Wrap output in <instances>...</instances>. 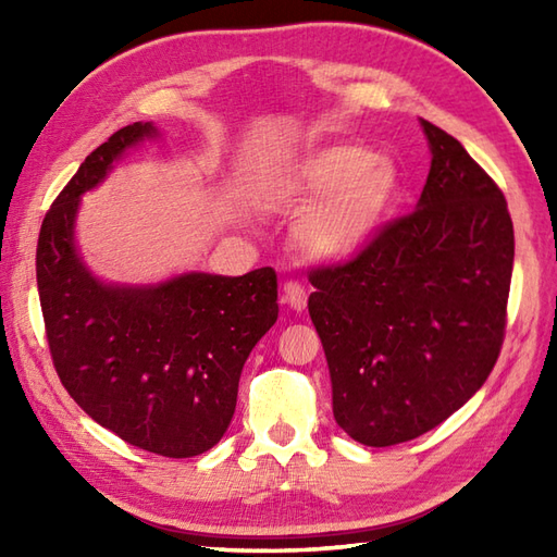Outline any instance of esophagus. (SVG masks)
I'll return each mask as SVG.
<instances>
[{
  "instance_id": "obj_1",
  "label": "esophagus",
  "mask_w": 557,
  "mask_h": 557,
  "mask_svg": "<svg viewBox=\"0 0 557 557\" xmlns=\"http://www.w3.org/2000/svg\"><path fill=\"white\" fill-rule=\"evenodd\" d=\"M282 301H285L292 311H304L306 309V301H309V294L299 285V282H285V287H282Z\"/></svg>"
}]
</instances>
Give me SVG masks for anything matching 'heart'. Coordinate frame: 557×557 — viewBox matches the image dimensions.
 Returning <instances> with one entry per match:
<instances>
[{"label": "heart", "mask_w": 557, "mask_h": 557, "mask_svg": "<svg viewBox=\"0 0 557 557\" xmlns=\"http://www.w3.org/2000/svg\"><path fill=\"white\" fill-rule=\"evenodd\" d=\"M280 196L297 210L304 208L294 224V242L304 253L347 260L361 253L393 215L399 176L393 162L371 148L335 144L292 164Z\"/></svg>", "instance_id": "1"}]
</instances>
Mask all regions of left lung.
<instances>
[{
	"label": "left lung",
	"mask_w": 557,
	"mask_h": 557,
	"mask_svg": "<svg viewBox=\"0 0 557 557\" xmlns=\"http://www.w3.org/2000/svg\"><path fill=\"white\" fill-rule=\"evenodd\" d=\"M431 172L417 210L361 253L311 270L339 429L369 447L413 441L486 383L505 339L515 230L457 138L421 120Z\"/></svg>",
	"instance_id": "8db88e82"
}]
</instances>
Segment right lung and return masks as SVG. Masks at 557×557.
<instances>
[{"instance_id":"add662e5","label":"right lung","mask_w":557,"mask_h":557,"mask_svg":"<svg viewBox=\"0 0 557 557\" xmlns=\"http://www.w3.org/2000/svg\"><path fill=\"white\" fill-rule=\"evenodd\" d=\"M152 124H128L81 164L38 236V294L54 371L76 405L146 453L196 457L234 417L248 354L277 321V275H188L158 287L102 285L74 246L78 198Z\"/></svg>"}]
</instances>
